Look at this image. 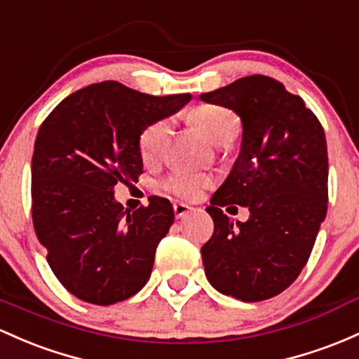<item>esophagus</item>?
Here are the masks:
<instances>
[{
  "mask_svg": "<svg viewBox=\"0 0 359 359\" xmlns=\"http://www.w3.org/2000/svg\"><path fill=\"white\" fill-rule=\"evenodd\" d=\"M192 210H194V208L189 206V204H186V203H175V204H173V211H175V216H177V218H179V219L186 218V216H187L189 212H191Z\"/></svg>",
  "mask_w": 359,
  "mask_h": 359,
  "instance_id": "esophagus-1",
  "label": "esophagus"
}]
</instances>
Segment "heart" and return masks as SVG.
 <instances>
[{"instance_id":"heart-1","label":"heart","mask_w":359,"mask_h":359,"mask_svg":"<svg viewBox=\"0 0 359 359\" xmlns=\"http://www.w3.org/2000/svg\"><path fill=\"white\" fill-rule=\"evenodd\" d=\"M189 121L212 144L231 143L238 133V117L228 109L218 107V105H201L189 114ZM165 135H167L165 121H156L147 126L141 131L140 141H137L141 158L144 161L155 158L163 144ZM208 186H210V179L199 173L179 172L165 180L167 191L187 199L198 198Z\"/></svg>"}]
</instances>
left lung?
<instances>
[{
	"instance_id": "left-lung-1",
	"label": "left lung",
	"mask_w": 359,
	"mask_h": 359,
	"mask_svg": "<svg viewBox=\"0 0 359 359\" xmlns=\"http://www.w3.org/2000/svg\"><path fill=\"white\" fill-rule=\"evenodd\" d=\"M199 98L242 121L237 160L206 208L215 222L201 249L206 278L237 300H267L298 278L325 219L324 129L302 97L262 74ZM226 203L249 207L250 219L231 222L221 211Z\"/></svg>"
}]
</instances>
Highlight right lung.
<instances>
[{
  "mask_svg": "<svg viewBox=\"0 0 359 359\" xmlns=\"http://www.w3.org/2000/svg\"><path fill=\"white\" fill-rule=\"evenodd\" d=\"M191 98L102 81L71 93L42 122L32 156L34 228L53 273L80 300L112 305L147 285L173 208L151 196L147 208L124 210L114 187L143 173L141 131Z\"/></svg>",
  "mask_w": 359,
  "mask_h": 359,
  "instance_id": "1",
  "label": "right lung"
}]
</instances>
